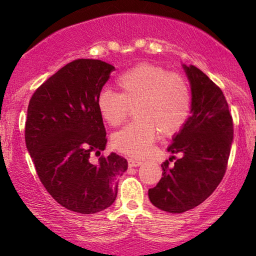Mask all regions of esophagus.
<instances>
[{"mask_svg":"<svg viewBox=\"0 0 256 256\" xmlns=\"http://www.w3.org/2000/svg\"><path fill=\"white\" fill-rule=\"evenodd\" d=\"M142 163H143L142 160H134V158H129L128 160L129 166H140Z\"/></svg>","mask_w":256,"mask_h":256,"instance_id":"esophagus-1","label":"esophagus"}]
</instances>
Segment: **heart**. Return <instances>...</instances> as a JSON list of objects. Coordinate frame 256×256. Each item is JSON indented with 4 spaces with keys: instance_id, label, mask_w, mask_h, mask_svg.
I'll use <instances>...</instances> for the list:
<instances>
[{
    "instance_id": "1",
    "label": "heart",
    "mask_w": 256,
    "mask_h": 256,
    "mask_svg": "<svg viewBox=\"0 0 256 256\" xmlns=\"http://www.w3.org/2000/svg\"><path fill=\"white\" fill-rule=\"evenodd\" d=\"M120 94L110 90L98 96V110L104 122L118 127L127 120L132 108L138 120L115 132L114 148L132 157H144L160 134H176L186 124L191 112V93L180 74L160 65L141 62L116 79Z\"/></svg>"
}]
</instances>
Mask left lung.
Instances as JSON below:
<instances>
[{
	"mask_svg": "<svg viewBox=\"0 0 256 256\" xmlns=\"http://www.w3.org/2000/svg\"><path fill=\"white\" fill-rule=\"evenodd\" d=\"M184 70L191 84L192 115L168 148L182 156L163 162L162 178L148 191L150 202L169 213L194 208L212 194L225 176L233 140L222 90L196 66L184 65Z\"/></svg>",
	"mask_w": 256,
	"mask_h": 256,
	"instance_id": "obj_1",
	"label": "left lung"
}]
</instances>
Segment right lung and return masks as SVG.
<instances>
[{
	"label": "right lung",
	"instance_id": "add662e5",
	"mask_svg": "<svg viewBox=\"0 0 256 256\" xmlns=\"http://www.w3.org/2000/svg\"><path fill=\"white\" fill-rule=\"evenodd\" d=\"M114 66L76 59L42 84L31 96L26 121V148L37 176L56 202L70 211L93 214L110 208L127 160L100 156L107 138L96 99Z\"/></svg>",
	"mask_w": 256,
	"mask_h": 256
}]
</instances>
